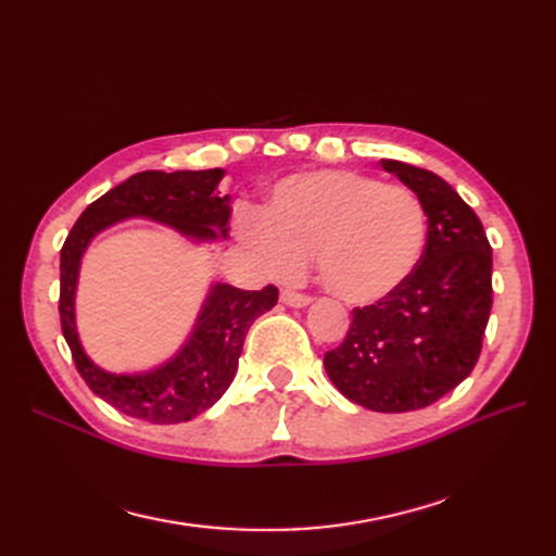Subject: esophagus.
<instances>
[{"instance_id":"esophagus-1","label":"esophagus","mask_w":556,"mask_h":556,"mask_svg":"<svg viewBox=\"0 0 556 556\" xmlns=\"http://www.w3.org/2000/svg\"><path fill=\"white\" fill-rule=\"evenodd\" d=\"M280 301L285 306H292V308H304L311 304V296L304 292H294V290H282L280 292Z\"/></svg>"}]
</instances>
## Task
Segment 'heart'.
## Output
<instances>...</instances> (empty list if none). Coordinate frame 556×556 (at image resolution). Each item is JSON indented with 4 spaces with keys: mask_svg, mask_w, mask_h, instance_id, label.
<instances>
[{
    "mask_svg": "<svg viewBox=\"0 0 556 556\" xmlns=\"http://www.w3.org/2000/svg\"><path fill=\"white\" fill-rule=\"evenodd\" d=\"M239 233L266 271L294 278L315 252L325 290L352 306L376 304L410 278L427 243V211L410 190L352 172L282 178L264 213Z\"/></svg>",
    "mask_w": 556,
    "mask_h": 556,
    "instance_id": "obj_1",
    "label": "heart"
}]
</instances>
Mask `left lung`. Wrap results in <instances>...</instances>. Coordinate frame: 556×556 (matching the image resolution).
Listing matches in <instances>:
<instances>
[{"label":"left lung","mask_w":556,"mask_h":556,"mask_svg":"<svg viewBox=\"0 0 556 556\" xmlns=\"http://www.w3.org/2000/svg\"><path fill=\"white\" fill-rule=\"evenodd\" d=\"M380 162L422 201L427 245L396 292L352 311L325 368L359 406L408 413L431 406L473 371L492 311V245L476 211L441 176Z\"/></svg>","instance_id":"left-lung-1"}]
</instances>
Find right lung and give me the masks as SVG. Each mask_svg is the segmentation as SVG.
<instances>
[{
  "label": "right lung",
  "instance_id": "obj_1",
  "mask_svg": "<svg viewBox=\"0 0 556 556\" xmlns=\"http://www.w3.org/2000/svg\"><path fill=\"white\" fill-rule=\"evenodd\" d=\"M223 176V169L134 174L83 211L60 250V323L80 378L109 406L150 425L188 422L225 394L237 374L245 333L260 315L276 306L278 288L266 285L250 292L213 285L194 333L172 362L150 374L113 376L94 366L78 343L74 325L78 264L94 233L125 217H150L197 241L227 237L229 197L215 192Z\"/></svg>",
  "mask_w": 556,
  "mask_h": 556
}]
</instances>
